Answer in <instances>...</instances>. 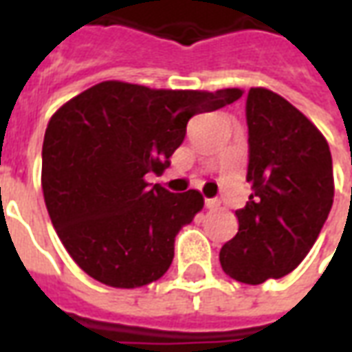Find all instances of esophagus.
<instances>
[{"instance_id":"1","label":"esophagus","mask_w":352,"mask_h":352,"mask_svg":"<svg viewBox=\"0 0 352 352\" xmlns=\"http://www.w3.org/2000/svg\"><path fill=\"white\" fill-rule=\"evenodd\" d=\"M221 206V201L217 198H207L206 199V207L207 209H217V207Z\"/></svg>"}]
</instances>
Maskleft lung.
<instances>
[{
    "mask_svg": "<svg viewBox=\"0 0 352 352\" xmlns=\"http://www.w3.org/2000/svg\"><path fill=\"white\" fill-rule=\"evenodd\" d=\"M245 116L252 194L219 260L232 279L260 285L296 270L317 241L333 204L332 154L315 124L272 90L251 88Z\"/></svg>",
    "mask_w": 352,
    "mask_h": 352,
    "instance_id": "obj_1",
    "label": "left lung"
}]
</instances>
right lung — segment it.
Wrapping results in <instances>:
<instances>
[{"instance_id": "1", "label": "right lung", "mask_w": 352, "mask_h": 352, "mask_svg": "<svg viewBox=\"0 0 352 352\" xmlns=\"http://www.w3.org/2000/svg\"><path fill=\"white\" fill-rule=\"evenodd\" d=\"M241 94L105 80L58 109L43 141V196L82 272L115 288L143 287L168 272L175 236L204 207V196L173 194L145 177L169 168L192 116Z\"/></svg>"}]
</instances>
